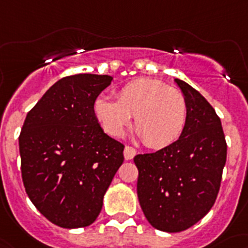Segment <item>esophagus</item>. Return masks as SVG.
<instances>
[{
    "label": "esophagus",
    "instance_id": "1",
    "mask_svg": "<svg viewBox=\"0 0 248 248\" xmlns=\"http://www.w3.org/2000/svg\"><path fill=\"white\" fill-rule=\"evenodd\" d=\"M137 151L135 150L133 147H130V146H126L124 147V160H132L133 157L136 156Z\"/></svg>",
    "mask_w": 248,
    "mask_h": 248
}]
</instances>
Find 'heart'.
I'll list each match as a JSON object with an SVG mask.
<instances>
[{
	"instance_id": "heart-1",
	"label": "heart",
	"mask_w": 248,
	"mask_h": 248,
	"mask_svg": "<svg viewBox=\"0 0 248 248\" xmlns=\"http://www.w3.org/2000/svg\"><path fill=\"white\" fill-rule=\"evenodd\" d=\"M94 117L112 137H121L135 116L139 136L151 148L175 143L188 118L186 98L160 79H133L120 88L117 101L100 96L93 103Z\"/></svg>"
}]
</instances>
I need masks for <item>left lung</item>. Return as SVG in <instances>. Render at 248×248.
Returning <instances> with one entry per match:
<instances>
[{
  "mask_svg": "<svg viewBox=\"0 0 248 248\" xmlns=\"http://www.w3.org/2000/svg\"><path fill=\"white\" fill-rule=\"evenodd\" d=\"M188 118L180 139L154 154L137 155V196L151 226L185 231L208 214L218 193L227 157L221 120L207 100L175 78Z\"/></svg>",
  "mask_w": 248,
  "mask_h": 248,
  "instance_id": "left-lung-1",
  "label": "left lung"
}]
</instances>
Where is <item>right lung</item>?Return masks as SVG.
I'll return each mask as SVG.
<instances>
[{
	"label": "right lung",
	"instance_id": "add662e5",
	"mask_svg": "<svg viewBox=\"0 0 248 248\" xmlns=\"http://www.w3.org/2000/svg\"><path fill=\"white\" fill-rule=\"evenodd\" d=\"M108 75L61 78L27 113L18 145L25 189L34 207L63 228L90 226L124 162V148L103 132L93 103Z\"/></svg>",
	"mask_w": 248,
	"mask_h": 248
}]
</instances>
